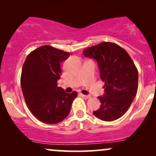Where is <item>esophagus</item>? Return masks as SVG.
I'll use <instances>...</instances> for the list:
<instances>
[{
    "label": "esophagus",
    "instance_id": "1",
    "mask_svg": "<svg viewBox=\"0 0 156 156\" xmlns=\"http://www.w3.org/2000/svg\"><path fill=\"white\" fill-rule=\"evenodd\" d=\"M80 95H81V97H83L84 99H88V98H90V95H85V94H81Z\"/></svg>",
    "mask_w": 156,
    "mask_h": 156
}]
</instances>
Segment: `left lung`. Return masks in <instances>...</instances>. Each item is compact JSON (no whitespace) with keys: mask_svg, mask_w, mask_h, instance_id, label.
<instances>
[{"mask_svg":"<svg viewBox=\"0 0 156 156\" xmlns=\"http://www.w3.org/2000/svg\"><path fill=\"white\" fill-rule=\"evenodd\" d=\"M83 53L97 61L101 78L105 82L104 94L98 97L101 107L93 114L103 121L119 119L129 108L137 92L139 74L133 60L122 48L108 42L87 48Z\"/></svg>","mask_w":156,"mask_h":156,"instance_id":"left-lung-1","label":"left lung"}]
</instances>
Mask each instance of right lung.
Returning <instances> with one entry per match:
<instances>
[{"label": "right lung", "mask_w": 156, "mask_h": 156, "mask_svg": "<svg viewBox=\"0 0 156 156\" xmlns=\"http://www.w3.org/2000/svg\"><path fill=\"white\" fill-rule=\"evenodd\" d=\"M70 55L50 45L31 51L23 66L20 83L26 105L33 115L46 124H56L69 114L77 92L58 87L60 64Z\"/></svg>", "instance_id": "right-lung-1"}]
</instances>
